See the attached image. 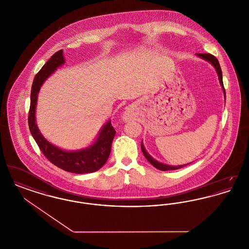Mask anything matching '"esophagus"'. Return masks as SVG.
Listing matches in <instances>:
<instances>
[{
  "mask_svg": "<svg viewBox=\"0 0 249 249\" xmlns=\"http://www.w3.org/2000/svg\"><path fill=\"white\" fill-rule=\"evenodd\" d=\"M132 116H133V108L132 107H128L125 112L123 113L122 115V119L125 121H128L130 119H132Z\"/></svg>",
  "mask_w": 249,
  "mask_h": 249,
  "instance_id": "34e87169",
  "label": "esophagus"
}]
</instances>
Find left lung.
I'll return each instance as SVG.
<instances>
[{
  "mask_svg": "<svg viewBox=\"0 0 249 249\" xmlns=\"http://www.w3.org/2000/svg\"><path fill=\"white\" fill-rule=\"evenodd\" d=\"M196 56L199 57V58H201V59H203V60H206L207 62H209L210 64L213 65V68L215 69V71H216V73H217L219 84H220V86H221V88H222V90H223V93H224V99H225L226 101V91L225 89H224V86H223V80H222V71H221V68H220V65H219L218 60H217V59H216L215 57H213V55H211V54H201V53H197ZM141 148H142V154L145 157V159H146L152 165L154 166L155 168H157L158 170H160V171L178 170V169H180V168H182V167H184V166L190 164V163H188V164H184V165H168V164H165V163H162V162L158 161L157 160H155L152 156H150V155L148 154V152H147V151L145 150V148H144V145H143L142 142H141Z\"/></svg>",
  "mask_w": 249,
  "mask_h": 249,
  "instance_id": "8db88e82",
  "label": "left lung"
}]
</instances>
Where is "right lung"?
Here are the masks:
<instances>
[{
	"instance_id": "obj_1",
	"label": "right lung",
	"mask_w": 249,
	"mask_h": 249,
	"mask_svg": "<svg viewBox=\"0 0 249 249\" xmlns=\"http://www.w3.org/2000/svg\"><path fill=\"white\" fill-rule=\"evenodd\" d=\"M64 62L63 50H59L48 59L36 74L31 91V106L28 118L29 128L41 151L54 165L72 174L94 173L106 164L111 152V145L116 134L111 120H108L101 128L91 144L78 150H64L48 142L38 129L36 123V105L40 89L48 77L63 65Z\"/></svg>"
}]
</instances>
